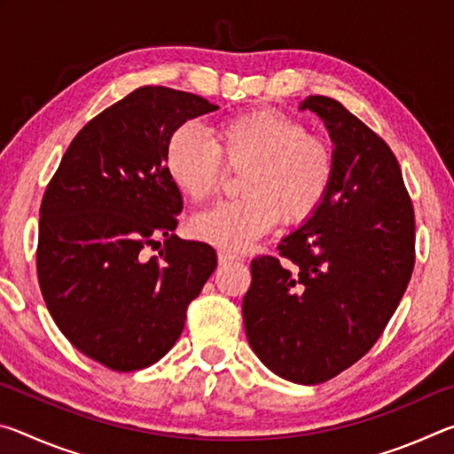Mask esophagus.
<instances>
[{
    "instance_id": "obj_1",
    "label": "esophagus",
    "mask_w": 454,
    "mask_h": 454,
    "mask_svg": "<svg viewBox=\"0 0 454 454\" xmlns=\"http://www.w3.org/2000/svg\"><path fill=\"white\" fill-rule=\"evenodd\" d=\"M242 256L234 254V252H228V250H220L218 252V262L220 264H232V262H240Z\"/></svg>"
}]
</instances>
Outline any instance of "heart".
Wrapping results in <instances>:
<instances>
[{
	"instance_id": "obj_1",
	"label": "heart",
	"mask_w": 454,
	"mask_h": 454,
	"mask_svg": "<svg viewBox=\"0 0 454 454\" xmlns=\"http://www.w3.org/2000/svg\"><path fill=\"white\" fill-rule=\"evenodd\" d=\"M168 178L190 200L216 194L226 168H244L242 198L196 214L190 232L224 250H240L284 224H301L317 212L334 178V150L301 120L276 110H252L222 120L208 140L198 128H176L166 142Z\"/></svg>"
}]
</instances>
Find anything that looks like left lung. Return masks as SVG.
<instances>
[{
    "instance_id": "obj_1",
    "label": "left lung",
    "mask_w": 454,
    "mask_h": 454,
    "mask_svg": "<svg viewBox=\"0 0 454 454\" xmlns=\"http://www.w3.org/2000/svg\"><path fill=\"white\" fill-rule=\"evenodd\" d=\"M325 120L334 178L320 208L252 260L246 336L282 379L320 384L363 358L387 328L414 268V208L398 160L338 99L309 96Z\"/></svg>"
}]
</instances>
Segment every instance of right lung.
Wrapping results in <instances>:
<instances>
[{
  "instance_id": "right-lung-1",
  "label": "right lung",
  "mask_w": 454,
  "mask_h": 454,
  "mask_svg": "<svg viewBox=\"0 0 454 454\" xmlns=\"http://www.w3.org/2000/svg\"><path fill=\"white\" fill-rule=\"evenodd\" d=\"M218 106L190 91L142 86L83 126L40 208L37 280L75 348L112 371L158 363L188 304L216 270V250L174 234L182 194L168 178L176 128ZM165 238L158 257L143 250Z\"/></svg>"
}]
</instances>
